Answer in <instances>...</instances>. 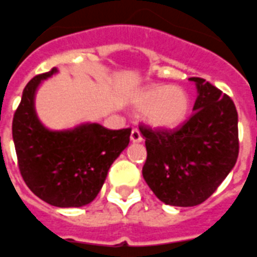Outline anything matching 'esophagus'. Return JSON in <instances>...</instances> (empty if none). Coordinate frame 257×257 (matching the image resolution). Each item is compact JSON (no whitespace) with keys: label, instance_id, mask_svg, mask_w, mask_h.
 Masks as SVG:
<instances>
[{"label":"esophagus","instance_id":"34e87169","mask_svg":"<svg viewBox=\"0 0 257 257\" xmlns=\"http://www.w3.org/2000/svg\"><path fill=\"white\" fill-rule=\"evenodd\" d=\"M131 140H132L133 143L143 142V135L140 133V131H139V129L135 128L132 132H131Z\"/></svg>","mask_w":257,"mask_h":257}]
</instances>
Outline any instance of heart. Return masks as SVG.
<instances>
[{"label":"heart","instance_id":"obj_1","mask_svg":"<svg viewBox=\"0 0 257 257\" xmlns=\"http://www.w3.org/2000/svg\"><path fill=\"white\" fill-rule=\"evenodd\" d=\"M137 109L147 111L148 120L160 128H174L185 120L189 97L179 87L150 86L135 97Z\"/></svg>","mask_w":257,"mask_h":257}]
</instances>
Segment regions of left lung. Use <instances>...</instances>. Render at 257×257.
Listing matches in <instances>:
<instances>
[{
	"mask_svg": "<svg viewBox=\"0 0 257 257\" xmlns=\"http://www.w3.org/2000/svg\"><path fill=\"white\" fill-rule=\"evenodd\" d=\"M198 89L193 115L174 129L140 122L146 137L143 176L162 202L197 206L228 176L238 156L237 110L232 98L203 78H190Z\"/></svg>",
	"mask_w": 257,
	"mask_h": 257,
	"instance_id": "8db88e82",
	"label": "left lung"
}]
</instances>
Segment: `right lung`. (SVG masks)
<instances>
[{
	"label": "right lung",
	"mask_w": 257,
	"mask_h": 257,
	"mask_svg": "<svg viewBox=\"0 0 257 257\" xmlns=\"http://www.w3.org/2000/svg\"><path fill=\"white\" fill-rule=\"evenodd\" d=\"M56 68L28 82L12 122L17 164L25 185L52 206L79 207L93 201L111 163L128 147L131 128L86 124L52 132L37 120L33 98L37 86Z\"/></svg>",
	"instance_id": "add662e5"
}]
</instances>
